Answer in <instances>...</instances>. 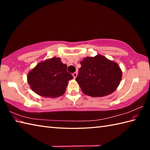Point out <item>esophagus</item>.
<instances>
[{
  "instance_id": "34e87169",
  "label": "esophagus",
  "mask_w": 150,
  "mask_h": 150,
  "mask_svg": "<svg viewBox=\"0 0 150 150\" xmlns=\"http://www.w3.org/2000/svg\"><path fill=\"white\" fill-rule=\"evenodd\" d=\"M73 78L76 79V77H77V72H75L74 73H73Z\"/></svg>"
}]
</instances>
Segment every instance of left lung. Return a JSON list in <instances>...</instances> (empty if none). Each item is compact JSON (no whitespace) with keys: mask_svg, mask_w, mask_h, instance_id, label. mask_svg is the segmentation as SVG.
I'll list each match as a JSON object with an SVG mask.
<instances>
[{"mask_svg":"<svg viewBox=\"0 0 150 150\" xmlns=\"http://www.w3.org/2000/svg\"><path fill=\"white\" fill-rule=\"evenodd\" d=\"M80 63L81 67L75 80L84 94L93 97H104L119 86L122 71L116 62L97 55L86 57Z\"/></svg>","mask_w":150,"mask_h":150,"instance_id":"left-lung-1","label":"left lung"}]
</instances>
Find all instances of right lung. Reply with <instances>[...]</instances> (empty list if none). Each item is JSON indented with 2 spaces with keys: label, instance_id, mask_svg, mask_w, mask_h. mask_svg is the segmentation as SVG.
I'll return each instance as SVG.
<instances>
[{
  "label": "right lung",
  "instance_id": "add662e5",
  "mask_svg": "<svg viewBox=\"0 0 150 150\" xmlns=\"http://www.w3.org/2000/svg\"><path fill=\"white\" fill-rule=\"evenodd\" d=\"M28 82L35 93L42 97L55 98L65 93L68 81L73 79L67 65L59 57L41 62L28 74Z\"/></svg>",
  "mask_w": 150,
  "mask_h": 150
}]
</instances>
